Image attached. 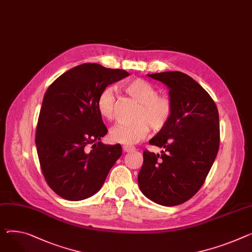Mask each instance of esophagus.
<instances>
[{
    "mask_svg": "<svg viewBox=\"0 0 252 252\" xmlns=\"http://www.w3.org/2000/svg\"><path fill=\"white\" fill-rule=\"evenodd\" d=\"M123 149H124V151H125L126 153H129V152H132V151H135V150H136V148H135V147L127 146V145H125V146L123 147Z\"/></svg>",
    "mask_w": 252,
    "mask_h": 252,
    "instance_id": "obj_1",
    "label": "esophagus"
}]
</instances>
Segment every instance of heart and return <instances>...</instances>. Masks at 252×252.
<instances>
[{
  "label": "heart",
  "mask_w": 252,
  "mask_h": 252,
  "mask_svg": "<svg viewBox=\"0 0 252 252\" xmlns=\"http://www.w3.org/2000/svg\"><path fill=\"white\" fill-rule=\"evenodd\" d=\"M125 92L139 102L136 109V122L117 124L109 131V139L113 143L133 145L146 138L151 126L156 131L168 125L172 115L170 99L157 95L156 89L143 79H132L124 85ZM115 93L113 88L106 87L97 98V109L100 115L108 121L115 117Z\"/></svg>",
  "instance_id": "b5f03b06"
}]
</instances>
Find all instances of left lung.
Here are the masks:
<instances>
[{"label": "left lung", "mask_w": 252, "mask_h": 252, "mask_svg": "<svg viewBox=\"0 0 252 252\" xmlns=\"http://www.w3.org/2000/svg\"><path fill=\"white\" fill-rule=\"evenodd\" d=\"M169 89L171 119L149 143L161 154L144 151L138 175L141 191L152 202L173 207L202 188L220 144L219 112L209 93L181 72L149 74Z\"/></svg>", "instance_id": "8db88e82"}]
</instances>
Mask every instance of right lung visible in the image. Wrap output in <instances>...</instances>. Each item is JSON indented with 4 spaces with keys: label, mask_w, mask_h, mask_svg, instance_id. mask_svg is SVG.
<instances>
[{
    "label": "right lung",
    "mask_w": 252,
    "mask_h": 252,
    "mask_svg": "<svg viewBox=\"0 0 252 252\" xmlns=\"http://www.w3.org/2000/svg\"><path fill=\"white\" fill-rule=\"evenodd\" d=\"M128 75L125 70L83 63L63 73L46 90L35 145L44 178L61 197L77 202L95 194L122 156L120 144L100 141L107 128L98 112L97 98L110 84Z\"/></svg>",
    "instance_id": "obj_1"
}]
</instances>
